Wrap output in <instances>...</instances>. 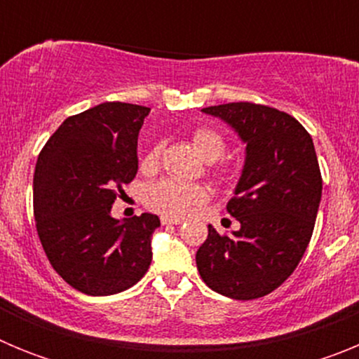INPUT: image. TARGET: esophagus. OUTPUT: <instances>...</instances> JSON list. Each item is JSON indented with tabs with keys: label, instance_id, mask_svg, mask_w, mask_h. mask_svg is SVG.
Returning a JSON list of instances; mask_svg holds the SVG:
<instances>
[{
	"label": "esophagus",
	"instance_id": "1",
	"mask_svg": "<svg viewBox=\"0 0 359 359\" xmlns=\"http://www.w3.org/2000/svg\"><path fill=\"white\" fill-rule=\"evenodd\" d=\"M183 219H177V217H167V215H163L161 217V224H182Z\"/></svg>",
	"mask_w": 359,
	"mask_h": 359
}]
</instances>
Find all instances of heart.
Wrapping results in <instances>:
<instances>
[{"label": "heart", "instance_id": "b5f03b06", "mask_svg": "<svg viewBox=\"0 0 359 359\" xmlns=\"http://www.w3.org/2000/svg\"><path fill=\"white\" fill-rule=\"evenodd\" d=\"M192 142H194L199 156L210 163L221 160L226 151V142L214 129H198L192 136ZM160 152L161 145H152L142 158V169H154L160 160ZM223 174H230V170H223ZM205 199H207V190L203 187L177 182V180H161L149 187L147 194H145V201L152 210L169 215V217H182L190 208L203 203Z\"/></svg>", "mask_w": 359, "mask_h": 359}]
</instances>
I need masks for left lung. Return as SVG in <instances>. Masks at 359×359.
<instances>
[{
    "label": "left lung",
    "mask_w": 359,
    "mask_h": 359,
    "mask_svg": "<svg viewBox=\"0 0 359 359\" xmlns=\"http://www.w3.org/2000/svg\"><path fill=\"white\" fill-rule=\"evenodd\" d=\"M201 111L228 123L246 149L226 207L241 226L219 236L208 224L207 241L196 253L199 275L228 298L264 297L293 273L313 236L322 199L313 138L291 115L261 104Z\"/></svg>",
    "instance_id": "left-lung-1"
}]
</instances>
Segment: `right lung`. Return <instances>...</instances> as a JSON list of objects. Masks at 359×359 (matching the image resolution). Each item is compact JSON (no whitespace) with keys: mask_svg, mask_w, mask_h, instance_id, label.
<instances>
[{"mask_svg":"<svg viewBox=\"0 0 359 359\" xmlns=\"http://www.w3.org/2000/svg\"><path fill=\"white\" fill-rule=\"evenodd\" d=\"M149 111L136 104H98L66 118L37 158V233L53 269L81 293L126 291L151 266V237L160 217L111 215L122 185L138 172V133Z\"/></svg>","mask_w":359,"mask_h":359,"instance_id":"right-lung-1","label":"right lung"}]
</instances>
